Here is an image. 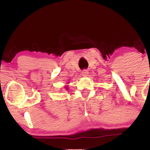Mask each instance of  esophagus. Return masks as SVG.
Wrapping results in <instances>:
<instances>
[{
    "mask_svg": "<svg viewBox=\"0 0 150 150\" xmlns=\"http://www.w3.org/2000/svg\"><path fill=\"white\" fill-rule=\"evenodd\" d=\"M88 74H89V72H88V70H83V71L82 72V75L83 77L88 76Z\"/></svg>",
    "mask_w": 150,
    "mask_h": 150,
    "instance_id": "1",
    "label": "esophagus"
}]
</instances>
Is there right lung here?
I'll return each instance as SVG.
<instances>
[{
	"label": "right lung",
	"instance_id": "right-lung-1",
	"mask_svg": "<svg viewBox=\"0 0 150 150\" xmlns=\"http://www.w3.org/2000/svg\"><path fill=\"white\" fill-rule=\"evenodd\" d=\"M65 89H68V87H67V86H65Z\"/></svg>",
	"mask_w": 150,
	"mask_h": 150
}]
</instances>
